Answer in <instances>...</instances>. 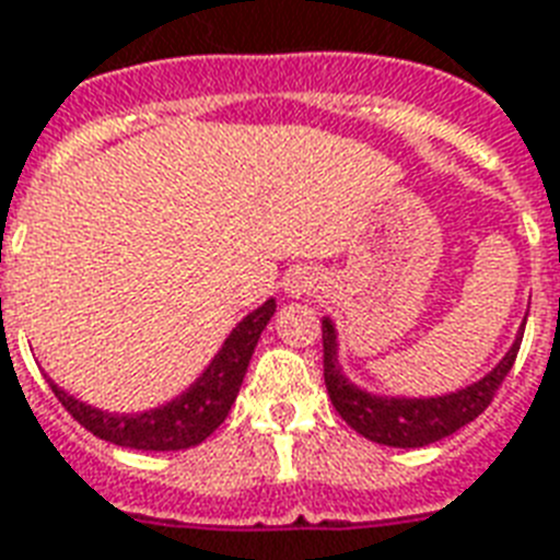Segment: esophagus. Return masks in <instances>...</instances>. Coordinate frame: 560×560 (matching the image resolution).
<instances>
[{"label": "esophagus", "instance_id": "esophagus-1", "mask_svg": "<svg viewBox=\"0 0 560 560\" xmlns=\"http://www.w3.org/2000/svg\"><path fill=\"white\" fill-rule=\"evenodd\" d=\"M323 288V281L316 276L314 270H307V267H296V270L288 272V279H284V293L290 299L307 296V293H316V290Z\"/></svg>", "mask_w": 560, "mask_h": 560}]
</instances>
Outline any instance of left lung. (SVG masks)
I'll list each match as a JSON object with an SVG mask.
<instances>
[{
	"label": "left lung",
	"mask_w": 560,
	"mask_h": 560,
	"mask_svg": "<svg viewBox=\"0 0 560 560\" xmlns=\"http://www.w3.org/2000/svg\"><path fill=\"white\" fill-rule=\"evenodd\" d=\"M523 328H526V319L517 328L512 349L505 351L503 360L479 381L456 392H444V395L409 398V395L369 392L351 381L349 374L342 372L337 325L331 316H323L325 386H328L334 409L340 412L342 421L360 435H366L369 442L386 444V447H427V444L442 442L444 435H453L456 430L470 424L491 404L497 386L512 372L514 358L521 351Z\"/></svg>",
	"instance_id": "left-lung-1"
}]
</instances>
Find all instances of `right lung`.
Masks as SVG:
<instances>
[{"mask_svg": "<svg viewBox=\"0 0 560 560\" xmlns=\"http://www.w3.org/2000/svg\"><path fill=\"white\" fill-rule=\"evenodd\" d=\"M276 314V299H267L253 314H246L232 328L218 354L200 372V377L183 389L177 398L165 400L160 407L142 409V412H107V409L83 404L74 395L57 386L51 377V392L83 424L92 435L118 447L133 451H186L194 444L206 442L223 421L235 404L241 383H244L246 366L253 360V351L261 340V331Z\"/></svg>", "mask_w": 560, "mask_h": 560, "instance_id": "obj_1", "label": "right lung"}]
</instances>
